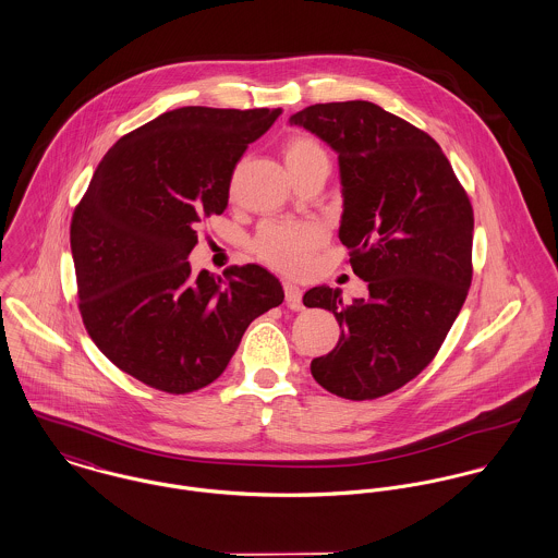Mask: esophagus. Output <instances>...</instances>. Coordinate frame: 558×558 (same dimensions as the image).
<instances>
[{
  "instance_id": "1",
  "label": "esophagus",
  "mask_w": 558,
  "mask_h": 558,
  "mask_svg": "<svg viewBox=\"0 0 558 558\" xmlns=\"http://www.w3.org/2000/svg\"><path fill=\"white\" fill-rule=\"evenodd\" d=\"M284 298L291 310H302V289L293 282H284Z\"/></svg>"
}]
</instances>
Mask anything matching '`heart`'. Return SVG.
I'll list each match as a JSON object with an SVG mask.
<instances>
[{
	"label": "heart",
	"mask_w": 558,
	"mask_h": 558,
	"mask_svg": "<svg viewBox=\"0 0 558 558\" xmlns=\"http://www.w3.org/2000/svg\"><path fill=\"white\" fill-rule=\"evenodd\" d=\"M289 169L316 160H327L325 149L312 136H293L284 147ZM325 242V229L318 222H267L254 238V252L267 265L298 274L308 265L312 252Z\"/></svg>",
	"instance_id": "heart-1"
}]
</instances>
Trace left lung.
<instances>
[{"label":"left lung","instance_id":"obj_1","mask_svg":"<svg viewBox=\"0 0 558 558\" xmlns=\"http://www.w3.org/2000/svg\"><path fill=\"white\" fill-rule=\"evenodd\" d=\"M291 124L338 151V235L368 282V298L353 304L329 287L304 295V306L333 312L342 329L310 372L340 398L374 400L433 362L462 308L473 278V207L433 136L378 105H312Z\"/></svg>","mask_w":558,"mask_h":558}]
</instances>
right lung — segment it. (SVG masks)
I'll return each instance as SVG.
<instances>
[{"label":"right lung","mask_w":558,"mask_h":558,"mask_svg":"<svg viewBox=\"0 0 558 558\" xmlns=\"http://www.w3.org/2000/svg\"><path fill=\"white\" fill-rule=\"evenodd\" d=\"M282 109L182 107L128 132L74 207L83 325L125 374L190 393L229 366L250 323L284 300L260 265L192 274L196 229L229 203L233 169Z\"/></svg>","instance_id":"add662e5"}]
</instances>
